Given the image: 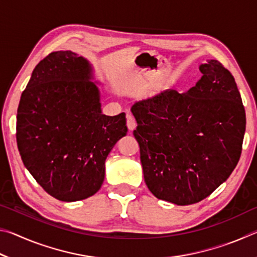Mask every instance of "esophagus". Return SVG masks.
<instances>
[{
  "mask_svg": "<svg viewBox=\"0 0 257 257\" xmlns=\"http://www.w3.org/2000/svg\"><path fill=\"white\" fill-rule=\"evenodd\" d=\"M136 119L134 118L133 114H127V125L129 130H134L136 128Z\"/></svg>",
  "mask_w": 257,
  "mask_h": 257,
  "instance_id": "obj_1",
  "label": "esophagus"
}]
</instances>
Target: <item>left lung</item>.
Returning a JSON list of instances; mask_svg holds the SVG:
<instances>
[{"mask_svg": "<svg viewBox=\"0 0 257 257\" xmlns=\"http://www.w3.org/2000/svg\"><path fill=\"white\" fill-rule=\"evenodd\" d=\"M187 93L175 89L136 102L134 136L144 179L159 199L177 205L203 201L240 159L246 113L233 76L217 60Z\"/></svg>", "mask_w": 257, "mask_h": 257, "instance_id": "1", "label": "left lung"}]
</instances>
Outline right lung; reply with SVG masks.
<instances>
[{
  "instance_id": "obj_1",
  "label": "right lung",
  "mask_w": 257,
  "mask_h": 257,
  "mask_svg": "<svg viewBox=\"0 0 257 257\" xmlns=\"http://www.w3.org/2000/svg\"><path fill=\"white\" fill-rule=\"evenodd\" d=\"M92 69L71 51L52 52L34 69L17 111V145L35 180L59 201L93 196L105 160L128 132L125 114H103Z\"/></svg>"
}]
</instances>
